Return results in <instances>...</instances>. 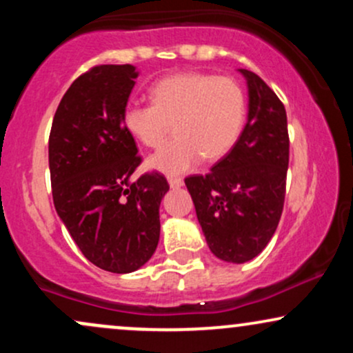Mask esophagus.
I'll use <instances>...</instances> for the list:
<instances>
[{
    "label": "esophagus",
    "instance_id": "esophagus-1",
    "mask_svg": "<svg viewBox=\"0 0 353 353\" xmlns=\"http://www.w3.org/2000/svg\"><path fill=\"white\" fill-rule=\"evenodd\" d=\"M168 181H169V185H171L172 189H177V188H181V185H182V179H181V177L169 176Z\"/></svg>",
    "mask_w": 353,
    "mask_h": 353
}]
</instances>
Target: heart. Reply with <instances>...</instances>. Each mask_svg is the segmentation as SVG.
<instances>
[{
	"instance_id": "obj_1",
	"label": "heart",
	"mask_w": 353,
	"mask_h": 353,
	"mask_svg": "<svg viewBox=\"0 0 353 353\" xmlns=\"http://www.w3.org/2000/svg\"><path fill=\"white\" fill-rule=\"evenodd\" d=\"M152 104H128L123 128L132 139L156 149L176 139L148 161L149 168L174 176L204 157L216 161L237 143L247 116L245 91L236 79L208 72H179L151 88Z\"/></svg>"
}]
</instances>
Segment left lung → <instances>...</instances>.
Instances as JSON below:
<instances>
[{"label":"left lung","mask_w":353,"mask_h":353,"mask_svg":"<svg viewBox=\"0 0 353 353\" xmlns=\"http://www.w3.org/2000/svg\"><path fill=\"white\" fill-rule=\"evenodd\" d=\"M241 72L249 86L244 131L210 172L184 179L210 252L234 264L257 257L272 239L283 210L289 168L282 101L255 72Z\"/></svg>","instance_id":"8db88e82"}]
</instances>
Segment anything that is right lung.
Segmentation results:
<instances>
[{
    "label": "right lung",
    "instance_id": "add662e5",
    "mask_svg": "<svg viewBox=\"0 0 353 353\" xmlns=\"http://www.w3.org/2000/svg\"><path fill=\"white\" fill-rule=\"evenodd\" d=\"M139 72L132 64H99L61 99L50 132L52 201L89 262L114 274L137 270L159 242V205L169 190L161 172L129 177L143 163L123 128V111Z\"/></svg>",
    "mask_w": 353,
    "mask_h": 353
}]
</instances>
